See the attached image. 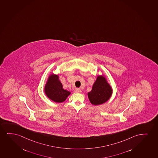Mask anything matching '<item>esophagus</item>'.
I'll return each mask as SVG.
<instances>
[{"instance_id": "obj_1", "label": "esophagus", "mask_w": 158, "mask_h": 158, "mask_svg": "<svg viewBox=\"0 0 158 158\" xmlns=\"http://www.w3.org/2000/svg\"><path fill=\"white\" fill-rule=\"evenodd\" d=\"M74 91H75V92L78 93H80L81 92V90L80 89V88H76Z\"/></svg>"}]
</instances>
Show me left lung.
Masks as SVG:
<instances>
[{"mask_svg": "<svg viewBox=\"0 0 158 158\" xmlns=\"http://www.w3.org/2000/svg\"><path fill=\"white\" fill-rule=\"evenodd\" d=\"M112 94L110 86L102 76H98L93 86L92 89L88 93V98L93 105L102 104L108 100Z\"/></svg>", "mask_w": 158, "mask_h": 158, "instance_id": "8db88e82", "label": "left lung"}]
</instances>
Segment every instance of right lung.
I'll list each match as a JSON object with an SVG mask.
<instances>
[{"label": "right lung", "mask_w": 158, "mask_h": 158, "mask_svg": "<svg viewBox=\"0 0 158 158\" xmlns=\"http://www.w3.org/2000/svg\"><path fill=\"white\" fill-rule=\"evenodd\" d=\"M45 93L51 100L57 103L63 102L70 94V92L65 90L57 75L50 76L45 85Z\"/></svg>", "instance_id": "obj_1"}]
</instances>
